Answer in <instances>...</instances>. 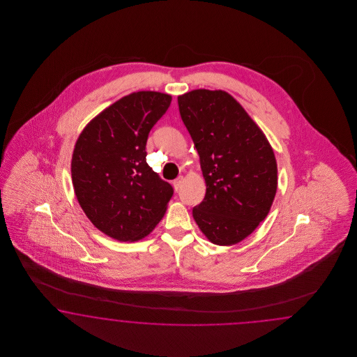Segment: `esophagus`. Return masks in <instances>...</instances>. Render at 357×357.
Here are the masks:
<instances>
[{
	"mask_svg": "<svg viewBox=\"0 0 357 357\" xmlns=\"http://www.w3.org/2000/svg\"><path fill=\"white\" fill-rule=\"evenodd\" d=\"M183 183V176H178L175 181L173 182L174 188H175V191H178L179 188H181V185Z\"/></svg>",
	"mask_w": 357,
	"mask_h": 357,
	"instance_id": "34e87169",
	"label": "esophagus"
}]
</instances>
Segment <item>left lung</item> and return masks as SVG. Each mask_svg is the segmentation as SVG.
I'll return each instance as SVG.
<instances>
[{
    "label": "left lung",
    "instance_id": "1",
    "mask_svg": "<svg viewBox=\"0 0 357 357\" xmlns=\"http://www.w3.org/2000/svg\"><path fill=\"white\" fill-rule=\"evenodd\" d=\"M178 106L206 184L192 216L212 243L236 245L258 227L275 199L278 165L270 142L227 91L192 90L178 97Z\"/></svg>",
    "mask_w": 357,
    "mask_h": 357
}]
</instances>
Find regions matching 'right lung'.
I'll return each instance as SVG.
<instances>
[{
    "label": "right lung",
    "instance_id": "1",
    "mask_svg": "<svg viewBox=\"0 0 357 357\" xmlns=\"http://www.w3.org/2000/svg\"><path fill=\"white\" fill-rule=\"evenodd\" d=\"M172 96L137 91L91 120L72 157L77 200L93 225L121 242L146 237L161 221L172 184L146 163V140Z\"/></svg>",
    "mask_w": 357,
    "mask_h": 357
}]
</instances>
